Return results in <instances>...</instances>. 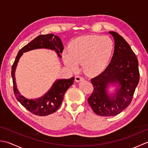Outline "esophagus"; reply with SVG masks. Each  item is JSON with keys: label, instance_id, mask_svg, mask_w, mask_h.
<instances>
[{"label": "esophagus", "instance_id": "1", "mask_svg": "<svg viewBox=\"0 0 148 148\" xmlns=\"http://www.w3.org/2000/svg\"><path fill=\"white\" fill-rule=\"evenodd\" d=\"M83 79H84V78L80 76H76V77H75V80L76 81V82H79L80 81H82Z\"/></svg>", "mask_w": 148, "mask_h": 148}]
</instances>
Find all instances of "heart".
Listing matches in <instances>:
<instances>
[{
  "instance_id": "obj_1",
  "label": "heart",
  "mask_w": 148,
  "mask_h": 148,
  "mask_svg": "<svg viewBox=\"0 0 148 148\" xmlns=\"http://www.w3.org/2000/svg\"><path fill=\"white\" fill-rule=\"evenodd\" d=\"M114 43L108 36L88 35L79 37L71 42L63 58L65 65L72 71L83 64L84 72L96 74L106 68L113 54Z\"/></svg>"
}]
</instances>
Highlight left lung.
Returning a JSON list of instances; mask_svg holds the SVG:
<instances>
[{"mask_svg":"<svg viewBox=\"0 0 148 148\" xmlns=\"http://www.w3.org/2000/svg\"><path fill=\"white\" fill-rule=\"evenodd\" d=\"M114 54L109 65L91 83L93 91L88 102L95 114L102 116H116L130 105L139 81L138 60L130 45L123 37L112 31ZM119 84V88L113 96L106 90L109 84Z\"/></svg>","mask_w":148,"mask_h":148,"instance_id":"obj_1","label":"left lung"}]
</instances>
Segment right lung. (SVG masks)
I'll list each match as a JSON object with an SVG mask.
<instances>
[{"mask_svg": "<svg viewBox=\"0 0 148 148\" xmlns=\"http://www.w3.org/2000/svg\"><path fill=\"white\" fill-rule=\"evenodd\" d=\"M40 48L55 50L59 57L61 58L60 53L63 51L64 46L60 37L52 34L37 36L18 51L12 66L11 76L13 83L14 94L16 99L25 108L32 114L42 116L49 115L57 111L62 104L65 92L74 83V77H72L68 79L56 80L48 92L40 98L28 99L21 95L16 88L14 74L19 59L23 53Z\"/></svg>", "mask_w": 148, "mask_h": 148, "instance_id": "1", "label": "right lung"}]
</instances>
